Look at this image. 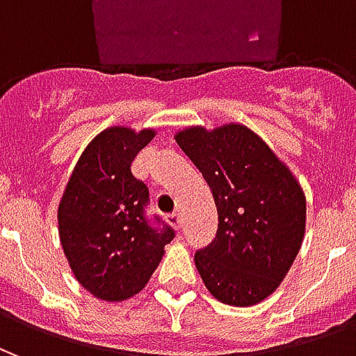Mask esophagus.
I'll return each mask as SVG.
<instances>
[{
	"instance_id": "34e87169",
	"label": "esophagus",
	"mask_w": 356,
	"mask_h": 356,
	"mask_svg": "<svg viewBox=\"0 0 356 356\" xmlns=\"http://www.w3.org/2000/svg\"><path fill=\"white\" fill-rule=\"evenodd\" d=\"M168 221H170L173 227L181 229V227H183V213H179V211H175V213H170V216H168Z\"/></svg>"
}]
</instances>
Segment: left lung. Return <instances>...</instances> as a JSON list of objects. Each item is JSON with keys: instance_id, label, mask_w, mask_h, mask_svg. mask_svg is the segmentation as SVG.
<instances>
[{"instance_id": "1", "label": "left lung", "mask_w": 356, "mask_h": 356, "mask_svg": "<svg viewBox=\"0 0 356 356\" xmlns=\"http://www.w3.org/2000/svg\"><path fill=\"white\" fill-rule=\"evenodd\" d=\"M209 185L217 234L194 255L209 293L225 305L252 307L288 275L305 234V194L288 165L246 125L175 135Z\"/></svg>"}]
</instances>
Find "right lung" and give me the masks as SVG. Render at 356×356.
Listing matches in <instances>:
<instances>
[{"label":"right lung","mask_w":356,"mask_h":356,"mask_svg":"<svg viewBox=\"0 0 356 356\" xmlns=\"http://www.w3.org/2000/svg\"><path fill=\"white\" fill-rule=\"evenodd\" d=\"M154 129L108 127L81 152L58 204V236L76 280L102 301L139 293L175 231L145 216L148 186L133 177L131 162Z\"/></svg>","instance_id":"obj_1"}]
</instances>
